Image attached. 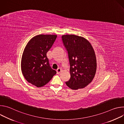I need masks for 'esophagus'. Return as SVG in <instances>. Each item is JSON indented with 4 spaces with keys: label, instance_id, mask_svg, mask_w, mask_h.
Returning a JSON list of instances; mask_svg holds the SVG:
<instances>
[{
    "label": "esophagus",
    "instance_id": "obj_1",
    "mask_svg": "<svg viewBox=\"0 0 124 124\" xmlns=\"http://www.w3.org/2000/svg\"><path fill=\"white\" fill-rule=\"evenodd\" d=\"M61 69L60 68H58V69H57V70H56L57 74H59V73L61 72Z\"/></svg>",
    "mask_w": 124,
    "mask_h": 124
}]
</instances>
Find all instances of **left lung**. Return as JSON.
Instances as JSON below:
<instances>
[{
  "label": "left lung",
  "instance_id": "left-lung-1",
  "mask_svg": "<svg viewBox=\"0 0 124 124\" xmlns=\"http://www.w3.org/2000/svg\"><path fill=\"white\" fill-rule=\"evenodd\" d=\"M68 51L70 63V79L66 85L73 90L83 88L91 82L97 69L95 53L90 42L75 35L62 36Z\"/></svg>",
  "mask_w": 124,
  "mask_h": 124
}]
</instances>
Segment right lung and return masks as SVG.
Here are the masks:
<instances>
[{
	"label": "right lung",
	"mask_w": 124,
	"mask_h": 124,
	"mask_svg": "<svg viewBox=\"0 0 124 124\" xmlns=\"http://www.w3.org/2000/svg\"><path fill=\"white\" fill-rule=\"evenodd\" d=\"M57 38L56 35H38L26 46L22 58L21 69L25 79L41 87L47 84L56 74L49 65L46 53Z\"/></svg>",
	"instance_id": "obj_1"
}]
</instances>
